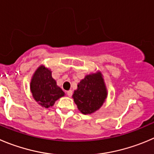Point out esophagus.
Listing matches in <instances>:
<instances>
[{"instance_id": "obj_1", "label": "esophagus", "mask_w": 154, "mask_h": 154, "mask_svg": "<svg viewBox=\"0 0 154 154\" xmlns=\"http://www.w3.org/2000/svg\"><path fill=\"white\" fill-rule=\"evenodd\" d=\"M67 95H68L69 97H72V90H69L67 91Z\"/></svg>"}]
</instances>
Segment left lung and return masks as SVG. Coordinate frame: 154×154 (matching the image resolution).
Returning a JSON list of instances; mask_svg holds the SVG:
<instances>
[{
    "instance_id": "8db88e82",
    "label": "left lung",
    "mask_w": 154,
    "mask_h": 154,
    "mask_svg": "<svg viewBox=\"0 0 154 154\" xmlns=\"http://www.w3.org/2000/svg\"><path fill=\"white\" fill-rule=\"evenodd\" d=\"M107 97V91L100 72L87 75L78 84L72 98L82 113L91 114L100 109Z\"/></svg>"
}]
</instances>
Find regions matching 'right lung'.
I'll use <instances>...</instances> for the list:
<instances>
[{
    "instance_id": "add662e5",
    "label": "right lung",
    "mask_w": 154,
    "mask_h": 154,
    "mask_svg": "<svg viewBox=\"0 0 154 154\" xmlns=\"http://www.w3.org/2000/svg\"><path fill=\"white\" fill-rule=\"evenodd\" d=\"M30 90L35 101L45 108L52 106L56 100L65 95L52 78L51 70L43 65L36 69L32 76Z\"/></svg>"
}]
</instances>
